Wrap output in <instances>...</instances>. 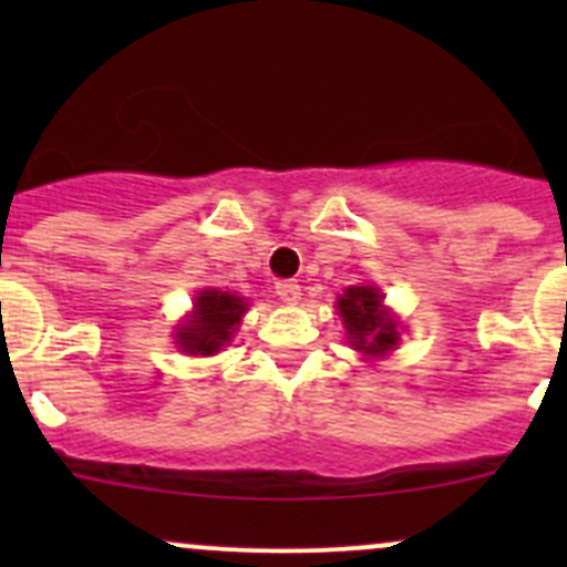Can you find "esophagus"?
I'll return each mask as SVG.
<instances>
[{
	"label": "esophagus",
	"instance_id": "esophagus-1",
	"mask_svg": "<svg viewBox=\"0 0 567 567\" xmlns=\"http://www.w3.org/2000/svg\"><path fill=\"white\" fill-rule=\"evenodd\" d=\"M274 290H277L279 299L288 301V305H296L301 296V285L296 282V279H279V282L274 285Z\"/></svg>",
	"mask_w": 567,
	"mask_h": 567
}]
</instances>
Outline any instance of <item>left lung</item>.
<instances>
[{"mask_svg":"<svg viewBox=\"0 0 567 567\" xmlns=\"http://www.w3.org/2000/svg\"><path fill=\"white\" fill-rule=\"evenodd\" d=\"M342 323H346L348 337L357 346V351L370 353V357H384L398 346V329L390 312L381 307V290L373 285L362 288H348L337 301Z\"/></svg>","mask_w":567,"mask_h":567,"instance_id":"obj_1","label":"left lung"}]
</instances>
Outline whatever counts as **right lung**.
<instances>
[{"mask_svg": "<svg viewBox=\"0 0 567 567\" xmlns=\"http://www.w3.org/2000/svg\"><path fill=\"white\" fill-rule=\"evenodd\" d=\"M244 310H247V305L238 296L221 293V290H203L197 296L194 316L177 329V346L186 353H199V357L216 353L230 340L236 326L241 323Z\"/></svg>", "mask_w": 567, "mask_h": 567, "instance_id": "right-lung-1", "label": "right lung"}]
</instances>
